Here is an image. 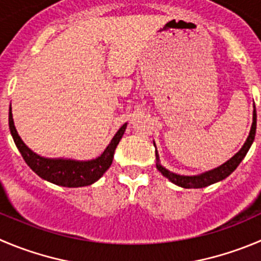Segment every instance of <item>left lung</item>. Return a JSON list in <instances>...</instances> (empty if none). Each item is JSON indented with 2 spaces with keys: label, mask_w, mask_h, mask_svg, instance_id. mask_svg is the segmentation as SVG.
<instances>
[{
  "label": "left lung",
  "mask_w": 261,
  "mask_h": 261,
  "mask_svg": "<svg viewBox=\"0 0 261 261\" xmlns=\"http://www.w3.org/2000/svg\"><path fill=\"white\" fill-rule=\"evenodd\" d=\"M255 133H256V110H255L254 105V114H252V125L251 129H250L249 137H247L246 142L244 143V146L241 147V150L236 153L234 156L229 159L228 161H225L224 164H222L220 166L215 168V169L207 170V172H203L201 174L197 175H182L177 174V173H173L170 170H168L166 168H164L160 164V158H159L158 150H156V168H158L159 172L164 175L165 178L170 180L174 185L179 186V187L183 188H203L207 187L210 185H214V183L220 182V180L225 179L228 175L232 174L236 170L240 163L244 160V158L246 156L247 151L251 147L252 142L255 140ZM153 146H155V142H153ZM156 147V146H155Z\"/></svg>",
  "instance_id": "left-lung-1"
}]
</instances>
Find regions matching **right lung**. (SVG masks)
<instances>
[{
	"instance_id": "1",
	"label": "right lung",
	"mask_w": 261,
	"mask_h": 261,
	"mask_svg": "<svg viewBox=\"0 0 261 261\" xmlns=\"http://www.w3.org/2000/svg\"><path fill=\"white\" fill-rule=\"evenodd\" d=\"M126 124L128 123L123 124L119 128L111 142L109 143L108 147L105 148V151L98 158L86 161L73 160V159H51L38 155L23 142V140L17 133L16 128H15L11 105H10L9 110L10 132H11L17 150L20 151L21 156L25 160V163L28 164L29 168L47 182L70 188L89 186L92 183L97 182L102 177L103 173L111 166L114 152H115L116 146L120 142L121 137L125 132Z\"/></svg>"
}]
</instances>
